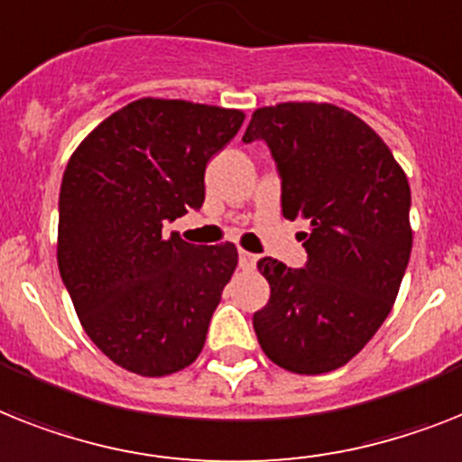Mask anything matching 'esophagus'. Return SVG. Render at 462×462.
Wrapping results in <instances>:
<instances>
[{"instance_id": "obj_1", "label": "esophagus", "mask_w": 462, "mask_h": 462, "mask_svg": "<svg viewBox=\"0 0 462 462\" xmlns=\"http://www.w3.org/2000/svg\"><path fill=\"white\" fill-rule=\"evenodd\" d=\"M238 264L243 272H253L254 266H257V254L245 253V250H240L238 253Z\"/></svg>"}]
</instances>
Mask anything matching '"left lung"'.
<instances>
[{"label": "left lung", "instance_id": "8db88e82", "mask_svg": "<svg viewBox=\"0 0 462 462\" xmlns=\"http://www.w3.org/2000/svg\"><path fill=\"white\" fill-rule=\"evenodd\" d=\"M266 141L285 219H307L304 269L257 262L272 295L254 311L276 365L321 375L352 361L394 307L409 266L411 186L380 136L333 103L291 101L253 113L243 141Z\"/></svg>", "mask_w": 462, "mask_h": 462}]
</instances>
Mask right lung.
<instances>
[{
  "mask_svg": "<svg viewBox=\"0 0 462 462\" xmlns=\"http://www.w3.org/2000/svg\"><path fill=\"white\" fill-rule=\"evenodd\" d=\"M245 113L139 98L75 148L59 198V272L91 342L125 371L177 373L198 359L238 264L234 243L190 245L162 226L200 209L205 167Z\"/></svg>",
  "mask_w": 462,
  "mask_h": 462,
  "instance_id": "add662e5",
  "label": "right lung"
}]
</instances>
